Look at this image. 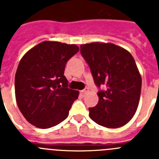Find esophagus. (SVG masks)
I'll return each instance as SVG.
<instances>
[{
  "label": "esophagus",
  "instance_id": "obj_1",
  "mask_svg": "<svg viewBox=\"0 0 159 159\" xmlns=\"http://www.w3.org/2000/svg\"><path fill=\"white\" fill-rule=\"evenodd\" d=\"M88 88H85V89H84V90H82V91H80V94L82 95H85V94L88 93Z\"/></svg>",
  "mask_w": 159,
  "mask_h": 159
}]
</instances>
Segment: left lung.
<instances>
[{
    "mask_svg": "<svg viewBox=\"0 0 159 159\" xmlns=\"http://www.w3.org/2000/svg\"><path fill=\"white\" fill-rule=\"evenodd\" d=\"M80 52L89 65L99 88V102L88 108L97 124L118 128L134 116L139 102L142 78L128 51L111 43L94 42L80 45Z\"/></svg>",
    "mask_w": 159,
    "mask_h": 159,
    "instance_id": "8db88e82",
    "label": "left lung"
}]
</instances>
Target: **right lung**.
Returning a JSON list of instances; mask_svg holds the SVG:
<instances>
[{
  "label": "right lung",
  "instance_id": "add662e5",
  "mask_svg": "<svg viewBox=\"0 0 159 159\" xmlns=\"http://www.w3.org/2000/svg\"><path fill=\"white\" fill-rule=\"evenodd\" d=\"M78 52L75 44L43 41L20 61L15 75L16 103L24 117L35 127L50 128L68 116L79 92L67 88L64 69Z\"/></svg>",
  "mask_w": 159,
  "mask_h": 159
}]
</instances>
